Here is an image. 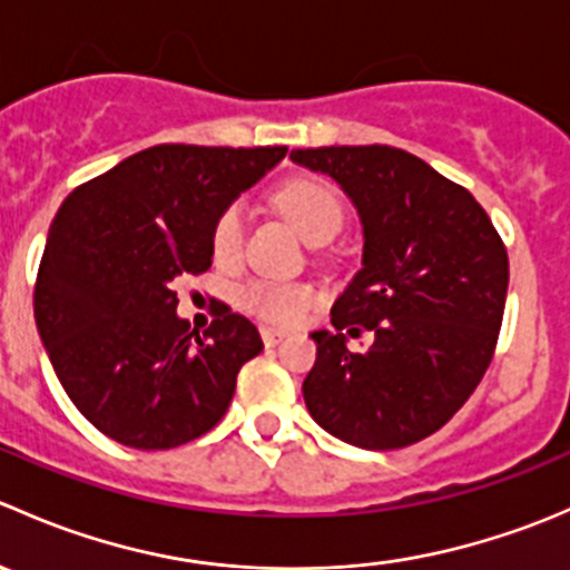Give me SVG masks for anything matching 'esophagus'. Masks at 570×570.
Instances as JSON below:
<instances>
[{
    "mask_svg": "<svg viewBox=\"0 0 570 570\" xmlns=\"http://www.w3.org/2000/svg\"><path fill=\"white\" fill-rule=\"evenodd\" d=\"M258 331H262V338H264V344H267V347H275V344L284 342V338H286V331H284V327L262 325V327H258Z\"/></svg>",
    "mask_w": 570,
    "mask_h": 570,
    "instance_id": "esophagus-1",
    "label": "esophagus"
}]
</instances>
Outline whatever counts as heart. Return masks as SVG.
I'll use <instances>...</instances> for the list:
<instances>
[{"label": "heart", "instance_id": "obj_1", "mask_svg": "<svg viewBox=\"0 0 570 570\" xmlns=\"http://www.w3.org/2000/svg\"><path fill=\"white\" fill-rule=\"evenodd\" d=\"M275 206L286 220L303 234V239L317 243L331 239L342 228L344 204L338 189L317 176H295L275 193ZM245 243V206L232 204L217 215L212 226V253L217 262H237ZM308 284H281V281H256L245 289L243 301L258 317L273 322H295L314 303Z\"/></svg>", "mask_w": 570, "mask_h": 570}]
</instances>
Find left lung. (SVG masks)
Masks as SVG:
<instances>
[{
  "label": "left lung",
  "instance_id": "obj_1",
  "mask_svg": "<svg viewBox=\"0 0 570 570\" xmlns=\"http://www.w3.org/2000/svg\"><path fill=\"white\" fill-rule=\"evenodd\" d=\"M331 176L364 228L361 269L314 331L303 400L322 430L361 450H400L444 428L493 358L508 250L469 189L392 146L297 148ZM347 330L376 333L364 354Z\"/></svg>",
  "mask_w": 570,
  "mask_h": 570
}]
</instances>
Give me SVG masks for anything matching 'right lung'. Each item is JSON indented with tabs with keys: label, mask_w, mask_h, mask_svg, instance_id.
<instances>
[{
	"label": "right lung",
	"mask_w": 570,
	"mask_h": 570,
	"mask_svg": "<svg viewBox=\"0 0 570 570\" xmlns=\"http://www.w3.org/2000/svg\"><path fill=\"white\" fill-rule=\"evenodd\" d=\"M286 146H154L73 189L46 237L36 322L85 419L131 450H174L232 405L262 336L223 306L198 336L176 314L178 275L212 267V226Z\"/></svg>",
	"instance_id": "right-lung-1"
}]
</instances>
